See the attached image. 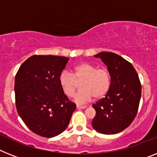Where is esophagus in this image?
Masks as SVG:
<instances>
[{
	"mask_svg": "<svg viewBox=\"0 0 157 157\" xmlns=\"http://www.w3.org/2000/svg\"><path fill=\"white\" fill-rule=\"evenodd\" d=\"M86 106H81V105H77V109H85Z\"/></svg>",
	"mask_w": 157,
	"mask_h": 157,
	"instance_id": "obj_1",
	"label": "esophagus"
}]
</instances>
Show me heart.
I'll list each match as a JSON object with an SVG mask.
<instances>
[{
  "mask_svg": "<svg viewBox=\"0 0 157 157\" xmlns=\"http://www.w3.org/2000/svg\"><path fill=\"white\" fill-rule=\"evenodd\" d=\"M58 81L66 95L71 97L78 87V82L82 81L80 86L82 89L74 96L77 103H85L93 97L101 99L105 96L111 86V75L106 68H98L92 64L82 63L74 68L73 75L69 71H63Z\"/></svg>",
  "mask_w": 157,
  "mask_h": 157,
  "instance_id": "obj_1",
  "label": "heart"
}]
</instances>
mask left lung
Listing matches in <instances>:
<instances>
[{
    "label": "left lung",
    "mask_w": 157,
    "mask_h": 157,
    "mask_svg": "<svg viewBox=\"0 0 157 157\" xmlns=\"http://www.w3.org/2000/svg\"><path fill=\"white\" fill-rule=\"evenodd\" d=\"M101 58L111 75V86L106 96L94 103L96 111L92 127L106 135L119 133L128 128L136 116L141 97V84L133 66L120 55L101 52Z\"/></svg>",
    "instance_id": "left-lung-1"
}]
</instances>
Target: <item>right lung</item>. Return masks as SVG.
Listing matches in <instances>:
<instances>
[{
	"mask_svg": "<svg viewBox=\"0 0 157 157\" xmlns=\"http://www.w3.org/2000/svg\"><path fill=\"white\" fill-rule=\"evenodd\" d=\"M68 61L66 57L33 55L21 64L15 77L18 115L41 136L50 138L64 132L76 108L58 81Z\"/></svg>",
	"mask_w": 157,
	"mask_h": 157,
	"instance_id": "obj_1",
	"label": "right lung"
}]
</instances>
